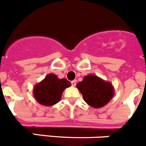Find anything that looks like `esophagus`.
<instances>
[{"label":"esophagus","instance_id":"34e87169","mask_svg":"<svg viewBox=\"0 0 146 146\" xmlns=\"http://www.w3.org/2000/svg\"><path fill=\"white\" fill-rule=\"evenodd\" d=\"M71 84H72V86H75L76 84H77V81L76 80H72V82H71Z\"/></svg>","mask_w":146,"mask_h":146}]
</instances>
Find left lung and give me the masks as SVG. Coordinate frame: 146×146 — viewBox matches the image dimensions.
I'll return each instance as SVG.
<instances>
[{"mask_svg":"<svg viewBox=\"0 0 146 146\" xmlns=\"http://www.w3.org/2000/svg\"><path fill=\"white\" fill-rule=\"evenodd\" d=\"M77 87L85 102L94 108L104 106L113 96L111 84L93 74L86 76Z\"/></svg>","mask_w":146,"mask_h":146,"instance_id":"left-lung-1","label":"left lung"}]
</instances>
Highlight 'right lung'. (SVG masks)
Segmentation results:
<instances>
[{"label":"right lung","mask_w":146,"mask_h":146,"mask_svg":"<svg viewBox=\"0 0 146 146\" xmlns=\"http://www.w3.org/2000/svg\"><path fill=\"white\" fill-rule=\"evenodd\" d=\"M71 85L66 79H58L50 74L34 88V96L38 103L44 106H53L60 101L62 92Z\"/></svg>","instance_id":"right-lung-1"}]
</instances>
